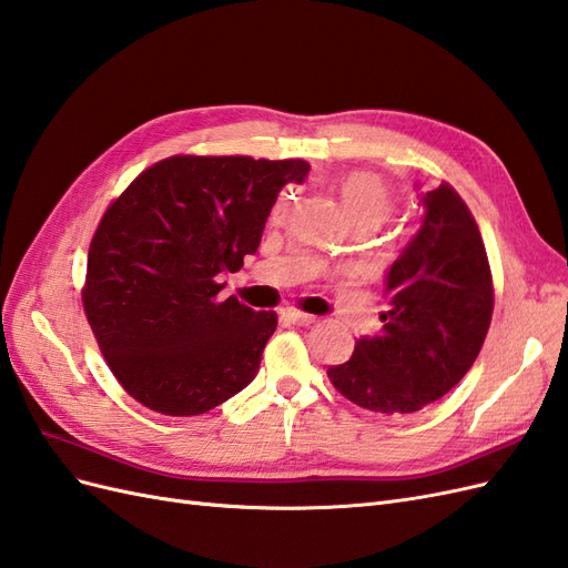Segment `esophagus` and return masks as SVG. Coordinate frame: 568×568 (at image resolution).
Listing matches in <instances>:
<instances>
[{
    "label": "esophagus",
    "instance_id": "34e87169",
    "mask_svg": "<svg viewBox=\"0 0 568 568\" xmlns=\"http://www.w3.org/2000/svg\"><path fill=\"white\" fill-rule=\"evenodd\" d=\"M282 317H284L286 322H291V324H298V326H307V324L315 322L313 315L301 313V311H296V307H286V311H282Z\"/></svg>",
    "mask_w": 568,
    "mask_h": 568
}]
</instances>
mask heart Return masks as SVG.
Returning a JSON list of instances; mask_svg holds the SVG:
<instances>
[{"label":"heart","mask_w":568,"mask_h":568,"mask_svg":"<svg viewBox=\"0 0 568 568\" xmlns=\"http://www.w3.org/2000/svg\"><path fill=\"white\" fill-rule=\"evenodd\" d=\"M338 196L343 209L353 222H369V225H379L382 220L390 213V194L384 180L374 173L357 170L338 182ZM284 209V199L277 205V213Z\"/></svg>","instance_id":"heart-1"}]
</instances>
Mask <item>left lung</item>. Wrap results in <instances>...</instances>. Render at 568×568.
<instances>
[{"label": "left lung", "mask_w": 568, "mask_h": 568, "mask_svg": "<svg viewBox=\"0 0 568 568\" xmlns=\"http://www.w3.org/2000/svg\"><path fill=\"white\" fill-rule=\"evenodd\" d=\"M422 225L386 272L382 332L326 369L341 395L386 417L440 400L474 365L493 317L484 239L450 184L419 199Z\"/></svg>", "instance_id": "left-lung-1"}]
</instances>
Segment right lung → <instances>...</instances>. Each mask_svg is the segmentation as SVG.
Segmentation results:
<instances>
[{
  "instance_id": "right-lung-1",
  "label": "right lung",
  "mask_w": 568,
  "mask_h": 568,
  "mask_svg": "<svg viewBox=\"0 0 568 568\" xmlns=\"http://www.w3.org/2000/svg\"><path fill=\"white\" fill-rule=\"evenodd\" d=\"M307 173L301 159L170 156L109 205L90 244L82 305L136 403L192 417L255 379L277 313L217 301L215 277L257 251L282 186Z\"/></svg>"
}]
</instances>
